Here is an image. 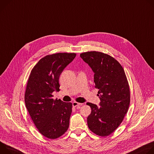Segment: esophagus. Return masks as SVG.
Masks as SVG:
<instances>
[{
	"label": "esophagus",
	"instance_id": "esophagus-1",
	"mask_svg": "<svg viewBox=\"0 0 154 154\" xmlns=\"http://www.w3.org/2000/svg\"><path fill=\"white\" fill-rule=\"evenodd\" d=\"M81 105H82V103H78V102H76V101H74V102H73V107L79 106H81Z\"/></svg>",
	"mask_w": 154,
	"mask_h": 154
}]
</instances>
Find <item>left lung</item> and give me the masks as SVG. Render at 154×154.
Here are the masks:
<instances>
[{
    "label": "left lung",
    "instance_id": "left-lung-1",
    "mask_svg": "<svg viewBox=\"0 0 154 154\" xmlns=\"http://www.w3.org/2000/svg\"><path fill=\"white\" fill-rule=\"evenodd\" d=\"M94 72L95 88L98 89L100 106L87 103L91 108L89 128L100 136H107L122 123L130 102L128 82L122 65L112 56L98 51L80 54Z\"/></svg>",
    "mask_w": 154,
    "mask_h": 154
}]
</instances>
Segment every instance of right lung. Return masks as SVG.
I'll return each instance as SVG.
<instances>
[{"instance_id": "1", "label": "right lung", "mask_w": 154, "mask_h": 154, "mask_svg": "<svg viewBox=\"0 0 154 154\" xmlns=\"http://www.w3.org/2000/svg\"><path fill=\"white\" fill-rule=\"evenodd\" d=\"M76 56L67 53L47 55L33 66L29 75L26 106L38 131L49 139L59 138L69 127L72 103L53 99V92L60 91L59 76Z\"/></svg>"}]
</instances>
